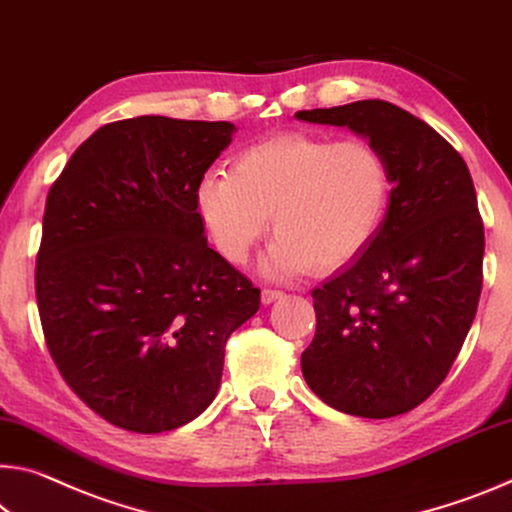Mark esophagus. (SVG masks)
Instances as JSON below:
<instances>
[{
    "instance_id": "obj_1",
    "label": "esophagus",
    "mask_w": 512,
    "mask_h": 512,
    "mask_svg": "<svg viewBox=\"0 0 512 512\" xmlns=\"http://www.w3.org/2000/svg\"><path fill=\"white\" fill-rule=\"evenodd\" d=\"M282 296H285V294H282L280 289H269V287L262 289V303H264V305H271L273 300H278V298H282Z\"/></svg>"
}]
</instances>
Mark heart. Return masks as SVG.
<instances>
[{
  "mask_svg": "<svg viewBox=\"0 0 512 512\" xmlns=\"http://www.w3.org/2000/svg\"><path fill=\"white\" fill-rule=\"evenodd\" d=\"M392 200V168L378 145L289 132L257 141L232 159L230 173H207L196 207L214 248L246 264L269 230L262 271L278 278L335 271L376 239Z\"/></svg>",
  "mask_w": 512,
  "mask_h": 512,
  "instance_id": "1",
  "label": "heart"
}]
</instances>
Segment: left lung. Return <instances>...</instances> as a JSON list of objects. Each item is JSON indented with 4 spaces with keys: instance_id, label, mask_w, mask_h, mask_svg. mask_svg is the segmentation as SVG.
<instances>
[{
    "instance_id": "1",
    "label": "left lung",
    "mask_w": 512,
    "mask_h": 512,
    "mask_svg": "<svg viewBox=\"0 0 512 512\" xmlns=\"http://www.w3.org/2000/svg\"><path fill=\"white\" fill-rule=\"evenodd\" d=\"M296 118L348 127L378 145L392 168L376 239L312 291L316 335L300 355L303 376L346 415H405L442 385L476 316L485 234L472 175L449 141L392 102Z\"/></svg>"
}]
</instances>
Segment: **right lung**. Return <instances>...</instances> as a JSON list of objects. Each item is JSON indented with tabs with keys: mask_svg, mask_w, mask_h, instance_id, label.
Listing matches in <instances>:
<instances>
[{
	"mask_svg": "<svg viewBox=\"0 0 512 512\" xmlns=\"http://www.w3.org/2000/svg\"><path fill=\"white\" fill-rule=\"evenodd\" d=\"M237 127L141 116L97 129L47 193L36 300L61 376L134 433L214 401L259 289L207 246L196 191Z\"/></svg>",
	"mask_w": 512,
	"mask_h": 512,
	"instance_id": "right-lung-1",
	"label": "right lung"
}]
</instances>
